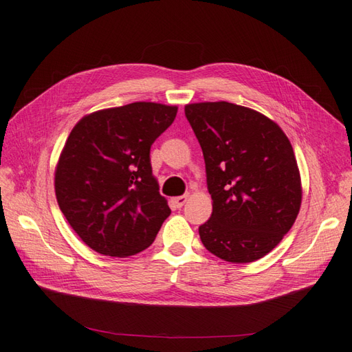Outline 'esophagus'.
Listing matches in <instances>:
<instances>
[{"label":"esophagus","instance_id":"1","mask_svg":"<svg viewBox=\"0 0 352 352\" xmlns=\"http://www.w3.org/2000/svg\"><path fill=\"white\" fill-rule=\"evenodd\" d=\"M189 199V195H183V196H177V198H173V204L177 208H182L184 204Z\"/></svg>","mask_w":352,"mask_h":352}]
</instances>
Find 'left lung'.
I'll use <instances>...</instances> for the list:
<instances>
[{"instance_id": "obj_1", "label": "left lung", "mask_w": 352, "mask_h": 352, "mask_svg": "<svg viewBox=\"0 0 352 352\" xmlns=\"http://www.w3.org/2000/svg\"><path fill=\"white\" fill-rule=\"evenodd\" d=\"M206 160L210 220L204 246L234 264L272 252L298 216L301 178L288 136L255 109L230 102L184 106Z\"/></svg>"}]
</instances>
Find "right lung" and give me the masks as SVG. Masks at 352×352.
Wrapping results in <instances>:
<instances>
[{
  "label": "right lung",
  "mask_w": 352,
  "mask_h": 352,
  "mask_svg": "<svg viewBox=\"0 0 352 352\" xmlns=\"http://www.w3.org/2000/svg\"><path fill=\"white\" fill-rule=\"evenodd\" d=\"M177 106L135 102L80 118L55 166V195L88 248L126 258L151 246L170 214L153 175L150 148Z\"/></svg>",
  "instance_id": "add662e5"
}]
</instances>
